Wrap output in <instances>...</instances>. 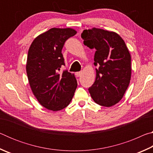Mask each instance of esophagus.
<instances>
[{
	"mask_svg": "<svg viewBox=\"0 0 153 153\" xmlns=\"http://www.w3.org/2000/svg\"><path fill=\"white\" fill-rule=\"evenodd\" d=\"M82 71H78V72H76V75L77 77H80L82 76Z\"/></svg>",
	"mask_w": 153,
	"mask_h": 153,
	"instance_id": "34e87169",
	"label": "esophagus"
}]
</instances>
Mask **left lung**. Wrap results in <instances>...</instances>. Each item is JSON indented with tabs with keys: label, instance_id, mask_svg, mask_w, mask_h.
<instances>
[{
	"label": "left lung",
	"instance_id": "1",
	"mask_svg": "<svg viewBox=\"0 0 153 153\" xmlns=\"http://www.w3.org/2000/svg\"><path fill=\"white\" fill-rule=\"evenodd\" d=\"M84 45L95 48L97 76L88 88L94 101L104 107L117 104L123 98L131 78V56L126 43L117 33L98 28L84 30Z\"/></svg>",
	"mask_w": 153,
	"mask_h": 153
}]
</instances>
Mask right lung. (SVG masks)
<instances>
[{"instance_id": "obj_1", "label": "right lung", "mask_w": 153, "mask_h": 153, "mask_svg": "<svg viewBox=\"0 0 153 153\" xmlns=\"http://www.w3.org/2000/svg\"><path fill=\"white\" fill-rule=\"evenodd\" d=\"M76 34L71 28H51L35 38L28 51L26 71L30 86L41 105L53 111L70 103L77 86L74 74L61 71L65 65L62 48Z\"/></svg>"}]
</instances>
